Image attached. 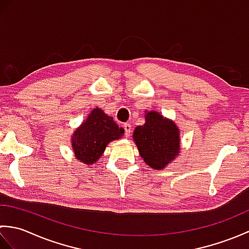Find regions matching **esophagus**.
<instances>
[{"label":"esophagus","instance_id":"34e87169","mask_svg":"<svg viewBox=\"0 0 249 249\" xmlns=\"http://www.w3.org/2000/svg\"><path fill=\"white\" fill-rule=\"evenodd\" d=\"M124 130H125V137H128L130 136V133H131V126H130V124H128V123H126V124H124Z\"/></svg>","mask_w":249,"mask_h":249}]
</instances>
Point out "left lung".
I'll return each mask as SVG.
<instances>
[{"instance_id":"8db88e82","label":"left lung","mask_w":249,"mask_h":249,"mask_svg":"<svg viewBox=\"0 0 249 249\" xmlns=\"http://www.w3.org/2000/svg\"><path fill=\"white\" fill-rule=\"evenodd\" d=\"M145 123L133 134L139 154L147 166L162 170L178 156L181 137L177 124L157 111H145Z\"/></svg>"}]
</instances>
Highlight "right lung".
Masks as SVG:
<instances>
[{"instance_id":"obj_1","label":"right lung","mask_w":249,"mask_h":249,"mask_svg":"<svg viewBox=\"0 0 249 249\" xmlns=\"http://www.w3.org/2000/svg\"><path fill=\"white\" fill-rule=\"evenodd\" d=\"M124 133V128L119 127L113 118L96 107L73 131L71 150L79 161L91 166L104 154L110 142L121 139Z\"/></svg>"}]
</instances>
